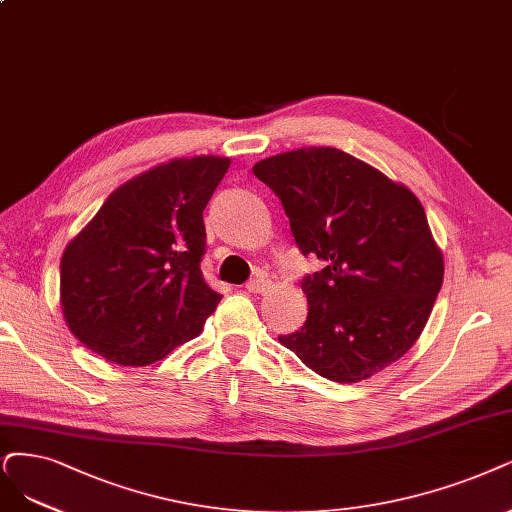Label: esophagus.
<instances>
[{
    "instance_id": "1",
    "label": "esophagus",
    "mask_w": 512,
    "mask_h": 512,
    "mask_svg": "<svg viewBox=\"0 0 512 512\" xmlns=\"http://www.w3.org/2000/svg\"><path fill=\"white\" fill-rule=\"evenodd\" d=\"M268 289V280L266 278H253L246 282V291L249 293H263Z\"/></svg>"
}]
</instances>
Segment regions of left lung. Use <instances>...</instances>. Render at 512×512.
Wrapping results in <instances>:
<instances>
[{
    "instance_id": "8db88e82",
    "label": "left lung",
    "mask_w": 512,
    "mask_h": 512,
    "mask_svg": "<svg viewBox=\"0 0 512 512\" xmlns=\"http://www.w3.org/2000/svg\"><path fill=\"white\" fill-rule=\"evenodd\" d=\"M280 198L299 251L325 268L301 282L304 327L278 342L339 384L399 361L443 285V253L403 183L335 147H301L253 166Z\"/></svg>"
}]
</instances>
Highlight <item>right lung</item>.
<instances>
[{
    "instance_id": "obj_1",
    "label": "right lung",
    "mask_w": 512,
    "mask_h": 512,
    "mask_svg": "<svg viewBox=\"0 0 512 512\" xmlns=\"http://www.w3.org/2000/svg\"><path fill=\"white\" fill-rule=\"evenodd\" d=\"M230 158H175L120 185L61 257V310L94 354L143 367L202 333L221 295L204 282L202 211Z\"/></svg>"
}]
</instances>
